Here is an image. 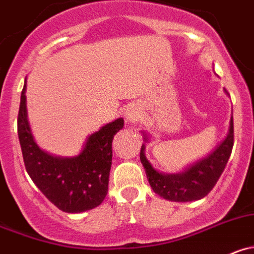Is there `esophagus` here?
I'll return each instance as SVG.
<instances>
[{
	"label": "esophagus",
	"mask_w": 254,
	"mask_h": 254,
	"mask_svg": "<svg viewBox=\"0 0 254 254\" xmlns=\"http://www.w3.org/2000/svg\"><path fill=\"white\" fill-rule=\"evenodd\" d=\"M139 117H141V112H139L138 108L134 107V106H131V107H128L126 110L125 118L127 122L134 123L139 120Z\"/></svg>",
	"instance_id": "1"
}]
</instances>
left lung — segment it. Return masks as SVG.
Returning a JSON list of instances; mask_svg holds the SVG:
<instances>
[{"mask_svg":"<svg viewBox=\"0 0 254 254\" xmlns=\"http://www.w3.org/2000/svg\"><path fill=\"white\" fill-rule=\"evenodd\" d=\"M233 116L229 122V131L226 138L216 147L208 156L188 166L180 173H161L152 167L146 158V146L142 144L141 158L142 165L146 171L147 180L154 193L162 198L173 202H190L206 197L212 188L216 186L226 168L227 162L233 147ZM144 141L147 136L144 134Z\"/></svg>","mask_w":254,"mask_h":254,"instance_id":"1","label":"left lung"}]
</instances>
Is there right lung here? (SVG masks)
<instances>
[{
	"mask_svg": "<svg viewBox=\"0 0 254 254\" xmlns=\"http://www.w3.org/2000/svg\"><path fill=\"white\" fill-rule=\"evenodd\" d=\"M25 93L26 81L21 93L17 131L31 180L48 201L67 213H79L100 206L108 190L113 137L123 128V118L107 123L91 134L78 156H55L40 148L35 141L27 120Z\"/></svg>",
	"mask_w": 254,
	"mask_h": 254,
	"instance_id": "1",
	"label": "right lung"
}]
</instances>
